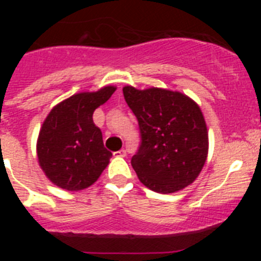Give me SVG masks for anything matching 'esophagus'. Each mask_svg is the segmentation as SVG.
Segmentation results:
<instances>
[{
	"label": "esophagus",
	"mask_w": 261,
	"mask_h": 261,
	"mask_svg": "<svg viewBox=\"0 0 261 261\" xmlns=\"http://www.w3.org/2000/svg\"><path fill=\"white\" fill-rule=\"evenodd\" d=\"M114 155H115V156H117V158H125L126 156V150H123V149L118 150V151L114 152Z\"/></svg>",
	"instance_id": "34e87169"
}]
</instances>
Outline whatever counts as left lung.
Segmentation results:
<instances>
[{
	"mask_svg": "<svg viewBox=\"0 0 261 261\" xmlns=\"http://www.w3.org/2000/svg\"><path fill=\"white\" fill-rule=\"evenodd\" d=\"M122 91L140 127L141 145L131 159L139 180L163 194L193 183L208 155V130L197 102L158 87Z\"/></svg>",
	"mask_w": 261,
	"mask_h": 261,
	"instance_id": "left-lung-1",
	"label": "left lung"
}]
</instances>
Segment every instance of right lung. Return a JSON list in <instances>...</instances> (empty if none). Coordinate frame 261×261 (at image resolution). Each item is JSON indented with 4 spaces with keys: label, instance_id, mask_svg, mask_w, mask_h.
Returning a JSON list of instances; mask_svg holds the SVG:
<instances>
[{
    "label": "right lung",
    "instance_id": "right-lung-1",
    "mask_svg": "<svg viewBox=\"0 0 261 261\" xmlns=\"http://www.w3.org/2000/svg\"><path fill=\"white\" fill-rule=\"evenodd\" d=\"M116 91L105 86L80 92L51 109L36 141V154L46 178L59 188L77 192L91 187L109 165L112 152L103 146L93 112Z\"/></svg>",
    "mask_w": 261,
    "mask_h": 261
}]
</instances>
